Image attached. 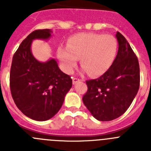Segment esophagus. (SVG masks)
I'll return each instance as SVG.
<instances>
[{
	"label": "esophagus",
	"mask_w": 151,
	"mask_h": 151,
	"mask_svg": "<svg viewBox=\"0 0 151 151\" xmlns=\"http://www.w3.org/2000/svg\"><path fill=\"white\" fill-rule=\"evenodd\" d=\"M81 80L79 79V78H75V77H73V84H76L77 82H80Z\"/></svg>",
	"instance_id": "34e87169"
}]
</instances>
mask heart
Wrapping results in <instances>:
<instances>
[{
    "mask_svg": "<svg viewBox=\"0 0 151 151\" xmlns=\"http://www.w3.org/2000/svg\"><path fill=\"white\" fill-rule=\"evenodd\" d=\"M117 48V41L113 36L81 33L69 38L67 47H59L57 54L67 73H71L80 57L82 71L96 76L110 68L116 56Z\"/></svg>",
    "mask_w": 151,
    "mask_h": 151,
    "instance_id": "b5f03b06",
    "label": "heart"
}]
</instances>
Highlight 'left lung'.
<instances>
[{
  "label": "left lung",
  "mask_w": 151,
  "mask_h": 151,
  "mask_svg": "<svg viewBox=\"0 0 151 151\" xmlns=\"http://www.w3.org/2000/svg\"><path fill=\"white\" fill-rule=\"evenodd\" d=\"M118 53L107 71L97 79L86 81L88 91L82 101L99 121H111L130 106L140 85L138 58L121 33L116 34Z\"/></svg>",
  "instance_id": "obj_1"
}]
</instances>
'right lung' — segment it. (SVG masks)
<instances>
[{
	"mask_svg": "<svg viewBox=\"0 0 151 151\" xmlns=\"http://www.w3.org/2000/svg\"><path fill=\"white\" fill-rule=\"evenodd\" d=\"M51 33L50 29H39L29 34L13 55L10 69L13 101L24 115L36 121L48 120L57 113L73 85L55 60L40 62L32 53L33 40H48Z\"/></svg>",
	"mask_w": 151,
	"mask_h": 151,
	"instance_id": "obj_1",
	"label": "right lung"
}]
</instances>
